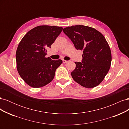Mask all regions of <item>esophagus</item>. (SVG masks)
Wrapping results in <instances>:
<instances>
[{
    "mask_svg": "<svg viewBox=\"0 0 129 129\" xmlns=\"http://www.w3.org/2000/svg\"><path fill=\"white\" fill-rule=\"evenodd\" d=\"M62 61H63V63H67V62H68V61H66V60H62Z\"/></svg>",
    "mask_w": 129,
    "mask_h": 129,
    "instance_id": "esophagus-1",
    "label": "esophagus"
}]
</instances>
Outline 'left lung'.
Instances as JSON below:
<instances>
[{
    "label": "left lung",
    "instance_id": "8db88e82",
    "mask_svg": "<svg viewBox=\"0 0 129 129\" xmlns=\"http://www.w3.org/2000/svg\"><path fill=\"white\" fill-rule=\"evenodd\" d=\"M76 49L83 50L81 62H75L73 79L82 86L92 88L101 83L111 63L110 47L103 34L92 27L75 25L63 28Z\"/></svg>",
    "mask_w": 129,
    "mask_h": 129
}]
</instances>
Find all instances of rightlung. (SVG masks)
<instances>
[{"label": "right lung", "instance_id": "obj_1", "mask_svg": "<svg viewBox=\"0 0 129 129\" xmlns=\"http://www.w3.org/2000/svg\"><path fill=\"white\" fill-rule=\"evenodd\" d=\"M63 28L47 25L34 27L27 32L17 49V68L25 82L33 88L44 87L51 82L61 60L45 57L47 49L50 48Z\"/></svg>", "mask_w": 129, "mask_h": 129}]
</instances>
